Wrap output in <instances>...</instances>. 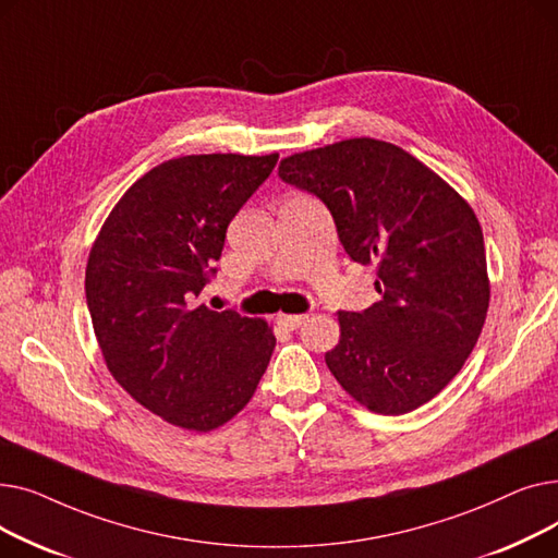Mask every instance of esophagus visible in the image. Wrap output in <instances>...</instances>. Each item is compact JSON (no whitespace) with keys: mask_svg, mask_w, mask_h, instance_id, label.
<instances>
[{"mask_svg":"<svg viewBox=\"0 0 558 558\" xmlns=\"http://www.w3.org/2000/svg\"><path fill=\"white\" fill-rule=\"evenodd\" d=\"M307 314H280L278 316V324L287 330H299L305 324Z\"/></svg>","mask_w":558,"mask_h":558,"instance_id":"34e87169","label":"esophagus"}]
</instances>
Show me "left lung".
I'll use <instances>...</instances> for the list:
<instances>
[{
  "label": "left lung",
  "mask_w": 558,
  "mask_h": 558,
  "mask_svg": "<svg viewBox=\"0 0 558 558\" xmlns=\"http://www.w3.org/2000/svg\"><path fill=\"white\" fill-rule=\"evenodd\" d=\"M278 173L328 205L345 253L373 264L383 294L364 312H337L330 373L368 412H414L450 385L484 328L490 282L473 208L418 158L373 137L287 156Z\"/></svg>",
  "instance_id": "1"
}]
</instances>
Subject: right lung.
Here are the masks:
<instances>
[{
  "mask_svg": "<svg viewBox=\"0 0 558 558\" xmlns=\"http://www.w3.org/2000/svg\"><path fill=\"white\" fill-rule=\"evenodd\" d=\"M278 154L167 160L117 201L90 248L85 299L110 375L135 402L210 432L253 398L276 348L267 320L194 301L226 230Z\"/></svg>",
  "mask_w": 558,
  "mask_h": 558,
  "instance_id": "add662e5",
  "label": "right lung"
}]
</instances>
